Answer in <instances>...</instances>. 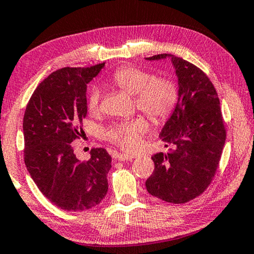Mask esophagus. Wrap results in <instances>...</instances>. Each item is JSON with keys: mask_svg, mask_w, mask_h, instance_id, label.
Instances as JSON below:
<instances>
[{"mask_svg": "<svg viewBox=\"0 0 254 254\" xmlns=\"http://www.w3.org/2000/svg\"><path fill=\"white\" fill-rule=\"evenodd\" d=\"M115 159L120 160V162H126V160H131L134 158V155H128V154H115L114 156Z\"/></svg>", "mask_w": 254, "mask_h": 254, "instance_id": "esophagus-1", "label": "esophagus"}]
</instances>
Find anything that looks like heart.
I'll return each instance as SVG.
<instances>
[{"mask_svg": "<svg viewBox=\"0 0 254 254\" xmlns=\"http://www.w3.org/2000/svg\"><path fill=\"white\" fill-rule=\"evenodd\" d=\"M112 82L119 89L134 95V102L140 111L154 122L160 123L172 115L179 98V91L172 80L154 76L150 72L133 65L118 67L112 75ZM102 95L94 88L87 97V108L91 114L100 111ZM149 124L142 116L114 123L105 131L107 141L127 151L134 150L141 142V135Z\"/></svg>", "mask_w": 254, "mask_h": 254, "instance_id": "1", "label": "heart"}]
</instances>
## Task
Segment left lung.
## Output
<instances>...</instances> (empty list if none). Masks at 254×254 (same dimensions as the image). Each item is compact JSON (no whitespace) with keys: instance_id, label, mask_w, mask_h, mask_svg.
Listing matches in <instances>:
<instances>
[{"instance_id":"1","label":"left lung","mask_w":254,"mask_h":254,"mask_svg":"<svg viewBox=\"0 0 254 254\" xmlns=\"http://www.w3.org/2000/svg\"><path fill=\"white\" fill-rule=\"evenodd\" d=\"M179 78V99L165 124L160 139L171 146L167 154L151 157L155 171L146 181L147 191L166 202L180 204L206 191L216 175L226 140V127L218 94L209 76L195 66L171 54Z\"/></svg>"}]
</instances>
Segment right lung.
I'll return each instance as SVG.
<instances>
[{"label": "right lung", "instance_id": "right-lung-1", "mask_svg": "<svg viewBox=\"0 0 254 254\" xmlns=\"http://www.w3.org/2000/svg\"><path fill=\"white\" fill-rule=\"evenodd\" d=\"M104 64L54 71L36 88L23 115L27 170L40 192L63 210H87L107 193L108 152L92 148L88 162H80L73 152V141L84 133L87 83Z\"/></svg>", "mask_w": 254, "mask_h": 254}]
</instances>
